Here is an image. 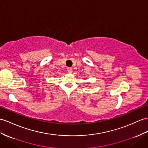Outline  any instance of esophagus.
Returning <instances> with one entry per match:
<instances>
[{"label": "esophagus", "mask_w": 148, "mask_h": 148, "mask_svg": "<svg viewBox=\"0 0 148 148\" xmlns=\"http://www.w3.org/2000/svg\"><path fill=\"white\" fill-rule=\"evenodd\" d=\"M72 71H73V70H72L71 68H67V71L68 72V73H72Z\"/></svg>", "instance_id": "obj_1"}]
</instances>
